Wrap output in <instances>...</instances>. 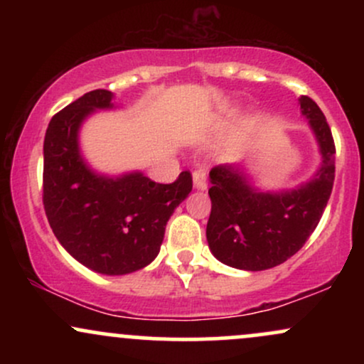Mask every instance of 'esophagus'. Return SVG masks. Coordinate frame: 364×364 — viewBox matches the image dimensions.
Returning a JSON list of instances; mask_svg holds the SVG:
<instances>
[{
  "mask_svg": "<svg viewBox=\"0 0 364 364\" xmlns=\"http://www.w3.org/2000/svg\"><path fill=\"white\" fill-rule=\"evenodd\" d=\"M193 185L198 190H205L207 188V173L205 169H195L193 171Z\"/></svg>",
  "mask_w": 364,
  "mask_h": 364,
  "instance_id": "34e87169",
  "label": "esophagus"
}]
</instances>
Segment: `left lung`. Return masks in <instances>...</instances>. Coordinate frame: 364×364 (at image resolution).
Wrapping results in <instances>:
<instances>
[{"label": "left lung", "mask_w": 364, "mask_h": 364, "mask_svg": "<svg viewBox=\"0 0 364 364\" xmlns=\"http://www.w3.org/2000/svg\"><path fill=\"white\" fill-rule=\"evenodd\" d=\"M299 106L321 154V168L310 183L284 193H260L237 168L210 171L207 241L225 265L252 272L281 265L303 248L323 215L336 178V144L316 102L301 95Z\"/></svg>", "instance_id": "1"}]
</instances>
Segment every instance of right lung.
<instances>
[{"instance_id":"add662e5","label":"right lung","mask_w":364,"mask_h":364,"mask_svg":"<svg viewBox=\"0 0 364 364\" xmlns=\"http://www.w3.org/2000/svg\"><path fill=\"white\" fill-rule=\"evenodd\" d=\"M109 90L87 92L53 116L44 136L43 203L54 236L75 260L99 274L144 269L161 250L166 224L193 188L190 171L169 185L141 173H92L78 150V128L112 107Z\"/></svg>"}]
</instances>
